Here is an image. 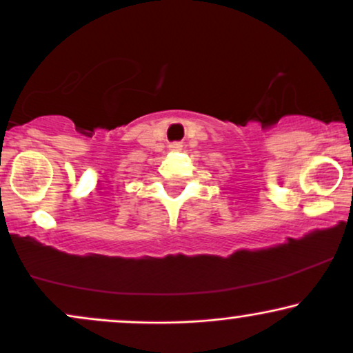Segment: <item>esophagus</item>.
Here are the masks:
<instances>
[{
  "label": "esophagus",
  "mask_w": 353,
  "mask_h": 353,
  "mask_svg": "<svg viewBox=\"0 0 353 353\" xmlns=\"http://www.w3.org/2000/svg\"><path fill=\"white\" fill-rule=\"evenodd\" d=\"M169 150H171V151H181L182 150V144L181 143H172L171 146H169Z\"/></svg>",
  "instance_id": "1"
}]
</instances>
